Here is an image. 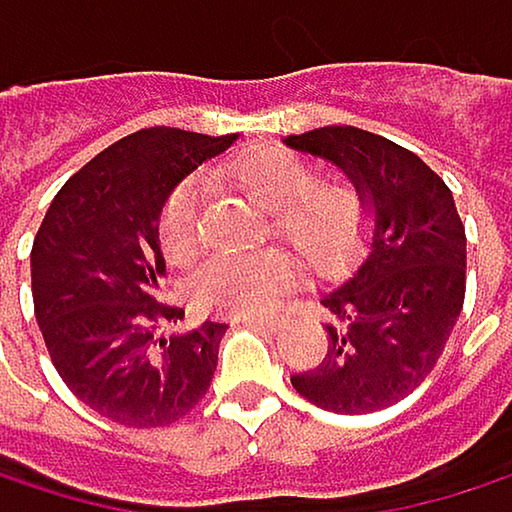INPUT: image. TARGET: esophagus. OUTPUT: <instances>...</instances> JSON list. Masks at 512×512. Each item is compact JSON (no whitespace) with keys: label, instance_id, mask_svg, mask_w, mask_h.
I'll return each instance as SVG.
<instances>
[{"label":"esophagus","instance_id":"1","mask_svg":"<svg viewBox=\"0 0 512 512\" xmlns=\"http://www.w3.org/2000/svg\"><path fill=\"white\" fill-rule=\"evenodd\" d=\"M251 324H258V327H264V331H270V334H276V331H282L285 327V315H251L248 318Z\"/></svg>","mask_w":512,"mask_h":512}]
</instances>
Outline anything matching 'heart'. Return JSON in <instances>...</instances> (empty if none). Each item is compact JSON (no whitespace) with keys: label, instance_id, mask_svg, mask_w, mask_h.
Returning <instances> with one entry per match:
<instances>
[{"label":"heart","instance_id":"b5f03b06","mask_svg":"<svg viewBox=\"0 0 512 512\" xmlns=\"http://www.w3.org/2000/svg\"><path fill=\"white\" fill-rule=\"evenodd\" d=\"M233 185L270 209L273 230L306 261L327 267L352 248L361 227V200L346 181H315L312 166L279 145L251 148L230 163ZM203 181L185 178L160 209V245L172 264H188L200 248ZM294 279V264L282 248L258 254H218L197 267L191 297L209 312L267 309Z\"/></svg>","mask_w":512,"mask_h":512}]
</instances>
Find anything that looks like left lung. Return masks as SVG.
I'll use <instances>...</instances> for the list:
<instances>
[{
    "label": "left lung",
    "instance_id": "8db88e82",
    "mask_svg": "<svg viewBox=\"0 0 512 512\" xmlns=\"http://www.w3.org/2000/svg\"><path fill=\"white\" fill-rule=\"evenodd\" d=\"M285 145L331 160L370 212L364 261L327 288V355L294 373L309 404L364 416L425 382L464 306L467 239L446 181L413 151L358 127H321Z\"/></svg>",
    "mask_w": 512,
    "mask_h": 512
}]
</instances>
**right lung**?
<instances>
[{"instance_id": "right-lung-1", "label": "right lung", "mask_w": 512, "mask_h": 512, "mask_svg": "<svg viewBox=\"0 0 512 512\" xmlns=\"http://www.w3.org/2000/svg\"><path fill=\"white\" fill-rule=\"evenodd\" d=\"M233 136L151 127L108 145L54 197L32 242V303L72 394L127 428L191 413L212 385L227 324L157 334L185 309L160 303V209L181 178Z\"/></svg>"}]
</instances>
